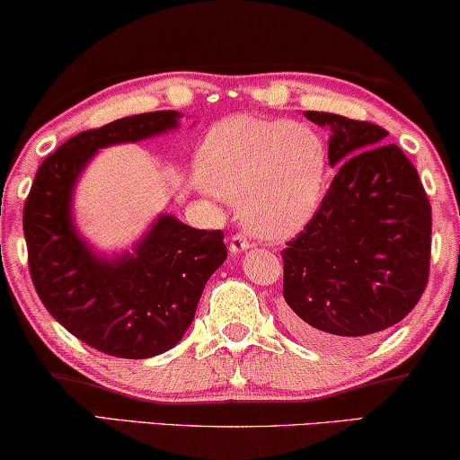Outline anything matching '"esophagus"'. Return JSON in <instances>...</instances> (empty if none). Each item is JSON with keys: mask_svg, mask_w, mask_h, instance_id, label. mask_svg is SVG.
Here are the masks:
<instances>
[{"mask_svg": "<svg viewBox=\"0 0 460 460\" xmlns=\"http://www.w3.org/2000/svg\"><path fill=\"white\" fill-rule=\"evenodd\" d=\"M251 247V241L247 238V234H234L230 238V253H243V251H247Z\"/></svg>", "mask_w": 460, "mask_h": 460, "instance_id": "obj_1", "label": "esophagus"}]
</instances>
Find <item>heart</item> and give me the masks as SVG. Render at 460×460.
Instances as JSON below:
<instances>
[{
	"instance_id": "1",
	"label": "heart",
	"mask_w": 460,
	"mask_h": 460,
	"mask_svg": "<svg viewBox=\"0 0 460 460\" xmlns=\"http://www.w3.org/2000/svg\"><path fill=\"white\" fill-rule=\"evenodd\" d=\"M329 155L316 131L282 119L234 115L207 131L197 153L200 186L236 200L263 238H288L316 213Z\"/></svg>"
}]
</instances>
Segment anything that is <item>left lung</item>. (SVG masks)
I'll return each mask as SVG.
<instances>
[{
    "mask_svg": "<svg viewBox=\"0 0 460 460\" xmlns=\"http://www.w3.org/2000/svg\"><path fill=\"white\" fill-rule=\"evenodd\" d=\"M331 128L329 192L282 251L288 326L301 341L345 348L398 324L429 279L431 205L417 169L387 131L307 111Z\"/></svg>",
    "mask_w": 460,
    "mask_h": 460,
    "instance_id": "left-lung-1",
    "label": "left lung"
}]
</instances>
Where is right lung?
<instances>
[{
    "mask_svg": "<svg viewBox=\"0 0 460 460\" xmlns=\"http://www.w3.org/2000/svg\"><path fill=\"white\" fill-rule=\"evenodd\" d=\"M175 111L142 112L87 129L54 150L24 200L29 270L46 310L102 354L142 360L184 337L200 293L226 255L222 230H197L161 216L134 253H93L75 230L71 200L79 173L100 148L178 128Z\"/></svg>",
    "mask_w": 460,
    "mask_h": 460,
    "instance_id": "add662e5",
    "label": "right lung"
}]
</instances>
